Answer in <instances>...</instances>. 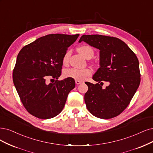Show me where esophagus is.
Instances as JSON below:
<instances>
[{"mask_svg": "<svg viewBox=\"0 0 153 153\" xmlns=\"http://www.w3.org/2000/svg\"><path fill=\"white\" fill-rule=\"evenodd\" d=\"M82 81H76V84H81V83H82Z\"/></svg>", "mask_w": 153, "mask_h": 153, "instance_id": "1", "label": "esophagus"}]
</instances>
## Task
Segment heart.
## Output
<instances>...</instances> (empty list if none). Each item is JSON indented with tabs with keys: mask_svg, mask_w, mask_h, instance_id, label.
<instances>
[{
	"mask_svg": "<svg viewBox=\"0 0 153 153\" xmlns=\"http://www.w3.org/2000/svg\"><path fill=\"white\" fill-rule=\"evenodd\" d=\"M78 53H79L81 55L86 59L91 58L93 56L94 52L93 48L88 46V45H82L77 48ZM69 53L67 52L64 55L62 59V63L64 65H67L69 61ZM92 74V70L91 69H77L75 68H71V69H66L64 72V76L66 78H71L77 81H83L86 79V77L91 76Z\"/></svg>",
	"mask_w": 153,
	"mask_h": 153,
	"instance_id": "1",
	"label": "heart"
}]
</instances>
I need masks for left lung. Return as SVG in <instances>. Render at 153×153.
Here are the masks:
<instances>
[{
    "mask_svg": "<svg viewBox=\"0 0 153 153\" xmlns=\"http://www.w3.org/2000/svg\"><path fill=\"white\" fill-rule=\"evenodd\" d=\"M82 41L100 50V67L93 76L98 83L85 82L88 86L84 94L87 108L100 118L117 117L127 108L139 88L140 74L137 56L117 38L84 35L79 42ZM103 81L109 82L105 89Z\"/></svg>",
    "mask_w": 153,
    "mask_h": 153,
    "instance_id": "obj_1",
    "label": "left lung"
}]
</instances>
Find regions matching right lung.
<instances>
[{
	"instance_id": "right-lung-1",
	"label": "right lung",
	"mask_w": 153,
	"mask_h": 153,
	"mask_svg": "<svg viewBox=\"0 0 153 153\" xmlns=\"http://www.w3.org/2000/svg\"><path fill=\"white\" fill-rule=\"evenodd\" d=\"M79 36L50 34L20 50L13 70V82L21 102L32 115L48 119L63 110L68 94L75 88L74 79L66 78L54 83L47 80L60 76L63 56Z\"/></svg>"
}]
</instances>
